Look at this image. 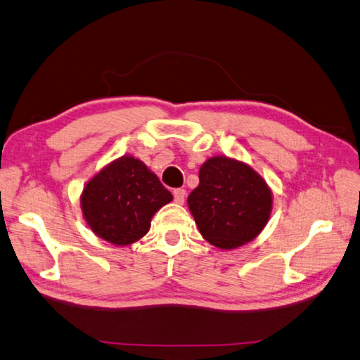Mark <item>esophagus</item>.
<instances>
[{"label": "esophagus", "instance_id": "34e87169", "mask_svg": "<svg viewBox=\"0 0 360 360\" xmlns=\"http://www.w3.org/2000/svg\"><path fill=\"white\" fill-rule=\"evenodd\" d=\"M173 196H174V201L178 204H182L186 200V190L184 188H176L173 192Z\"/></svg>", "mask_w": 360, "mask_h": 360}]
</instances>
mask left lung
<instances>
[{
    "label": "left lung",
    "mask_w": 360,
    "mask_h": 360,
    "mask_svg": "<svg viewBox=\"0 0 360 360\" xmlns=\"http://www.w3.org/2000/svg\"><path fill=\"white\" fill-rule=\"evenodd\" d=\"M187 204L204 240L236 250L264 231L273 209L265 179L242 160L214 156L200 168V184Z\"/></svg>",
    "instance_id": "8db88e82"
}]
</instances>
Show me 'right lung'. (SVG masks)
<instances>
[{
	"mask_svg": "<svg viewBox=\"0 0 360 360\" xmlns=\"http://www.w3.org/2000/svg\"><path fill=\"white\" fill-rule=\"evenodd\" d=\"M172 200L173 195L142 160L122 156L84 186L81 210L95 236L128 246L150 231L154 214Z\"/></svg>",
	"mask_w": 360,
	"mask_h": 360,
	"instance_id": "add662e5",
	"label": "right lung"
}]
</instances>
